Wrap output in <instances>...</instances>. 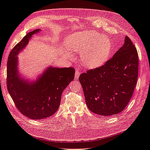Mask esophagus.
Wrapping results in <instances>:
<instances>
[{"label": "esophagus", "mask_w": 150, "mask_h": 150, "mask_svg": "<svg viewBox=\"0 0 150 150\" xmlns=\"http://www.w3.org/2000/svg\"><path fill=\"white\" fill-rule=\"evenodd\" d=\"M81 74V71L79 70V69H78V68H77V69H76V72H75V78L76 79H78Z\"/></svg>", "instance_id": "esophagus-1"}]
</instances>
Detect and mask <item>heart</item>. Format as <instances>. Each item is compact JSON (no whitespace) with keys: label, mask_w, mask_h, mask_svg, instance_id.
Returning <instances> with one entry per match:
<instances>
[{"label":"heart","mask_w":150,"mask_h":150,"mask_svg":"<svg viewBox=\"0 0 150 150\" xmlns=\"http://www.w3.org/2000/svg\"><path fill=\"white\" fill-rule=\"evenodd\" d=\"M67 48L76 52H80V60L84 66L94 69L103 65L110 56L112 44L107 36L95 31H83L72 34L66 40ZM65 55L71 57L66 51Z\"/></svg>","instance_id":"1"}]
</instances>
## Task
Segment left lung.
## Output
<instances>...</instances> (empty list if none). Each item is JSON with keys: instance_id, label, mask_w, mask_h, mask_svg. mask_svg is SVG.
<instances>
[{"instance_id": "1", "label": "left lung", "mask_w": 150, "mask_h": 150, "mask_svg": "<svg viewBox=\"0 0 150 150\" xmlns=\"http://www.w3.org/2000/svg\"><path fill=\"white\" fill-rule=\"evenodd\" d=\"M138 55L131 39L103 66L88 70L79 78L89 110L102 116L121 112L132 97L137 83Z\"/></svg>"}]
</instances>
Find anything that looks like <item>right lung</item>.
I'll return each instance as SVG.
<instances>
[{
  "mask_svg": "<svg viewBox=\"0 0 150 150\" xmlns=\"http://www.w3.org/2000/svg\"><path fill=\"white\" fill-rule=\"evenodd\" d=\"M35 29L25 35L11 51L7 63V87L16 106L22 115L33 120L51 116L59 107L63 91L74 78L72 67H48L38 79L30 82L18 71L17 55L29 43Z\"/></svg>",
  "mask_w": 150,
  "mask_h": 150,
  "instance_id": "add662e5",
  "label": "right lung"
}]
</instances>
